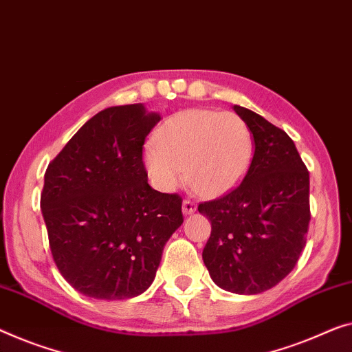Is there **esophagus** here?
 I'll use <instances>...</instances> for the list:
<instances>
[{
  "mask_svg": "<svg viewBox=\"0 0 352 352\" xmlns=\"http://www.w3.org/2000/svg\"><path fill=\"white\" fill-rule=\"evenodd\" d=\"M196 210H197L196 202L190 201V199H185V201H183V213L192 214L194 212H196Z\"/></svg>",
  "mask_w": 352,
  "mask_h": 352,
  "instance_id": "obj_1",
  "label": "esophagus"
}]
</instances>
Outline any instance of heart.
Masks as SVG:
<instances>
[{
	"instance_id": "heart-1",
	"label": "heart",
	"mask_w": 352,
	"mask_h": 352,
	"mask_svg": "<svg viewBox=\"0 0 352 352\" xmlns=\"http://www.w3.org/2000/svg\"><path fill=\"white\" fill-rule=\"evenodd\" d=\"M253 151V133L239 115L188 109L160 126L155 144L144 150V166L161 191L177 190L188 174L199 192L219 196L242 182Z\"/></svg>"
}]
</instances>
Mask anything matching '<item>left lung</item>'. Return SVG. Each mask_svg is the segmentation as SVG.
<instances>
[{
	"instance_id": "obj_1",
	"label": "left lung",
	"mask_w": 352,
	"mask_h": 352,
	"mask_svg": "<svg viewBox=\"0 0 352 352\" xmlns=\"http://www.w3.org/2000/svg\"><path fill=\"white\" fill-rule=\"evenodd\" d=\"M234 110L253 133V160L237 188L197 210L212 223L202 251L212 280L251 296L276 286L297 264L311 218L310 174L285 131L253 110Z\"/></svg>"
}]
</instances>
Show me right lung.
<instances>
[{"label":"right lung","instance_id":"add662e5","mask_svg":"<svg viewBox=\"0 0 352 352\" xmlns=\"http://www.w3.org/2000/svg\"><path fill=\"white\" fill-rule=\"evenodd\" d=\"M160 120L142 104L104 109L47 167L41 208L50 251L63 278L83 296H140L182 226V197L146 182L142 148Z\"/></svg>","mask_w":352,"mask_h":352}]
</instances>
